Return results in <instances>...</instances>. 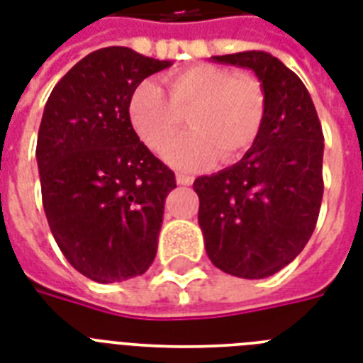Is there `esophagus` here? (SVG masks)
Here are the masks:
<instances>
[{
	"label": "esophagus",
	"mask_w": 363,
	"mask_h": 363,
	"mask_svg": "<svg viewBox=\"0 0 363 363\" xmlns=\"http://www.w3.org/2000/svg\"><path fill=\"white\" fill-rule=\"evenodd\" d=\"M177 182L182 186H190L194 182V177L188 175V173H177Z\"/></svg>",
	"instance_id": "1"
}]
</instances>
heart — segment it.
Listing matches in <instances>:
<instances>
[{"mask_svg": "<svg viewBox=\"0 0 363 363\" xmlns=\"http://www.w3.org/2000/svg\"><path fill=\"white\" fill-rule=\"evenodd\" d=\"M169 96L154 81H145L130 99V118L143 141L164 150L181 131L186 115L190 128L165 152L181 169H198L218 156L230 164L258 141L267 113L259 79L226 67L196 64L167 79Z\"/></svg>", "mask_w": 363, "mask_h": 363, "instance_id": "b5f03b06", "label": "heart"}]
</instances>
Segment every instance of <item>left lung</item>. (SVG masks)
<instances>
[{"instance_id": "obj_1", "label": "left lung", "mask_w": 363, "mask_h": 363, "mask_svg": "<svg viewBox=\"0 0 363 363\" xmlns=\"http://www.w3.org/2000/svg\"><path fill=\"white\" fill-rule=\"evenodd\" d=\"M248 67L267 98L258 141L232 167L198 177L199 228L213 264L228 275L265 279L286 267L315 232L324 181V135L307 88L262 50L213 56Z\"/></svg>"}]
</instances>
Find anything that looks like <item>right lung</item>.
<instances>
[{
    "label": "right lung",
    "mask_w": 363,
    "mask_h": 363,
    "mask_svg": "<svg viewBox=\"0 0 363 363\" xmlns=\"http://www.w3.org/2000/svg\"><path fill=\"white\" fill-rule=\"evenodd\" d=\"M169 65L128 47L99 48L60 79L43 111L35 158L48 226L67 262L101 284L143 275L156 258L177 181L139 141L130 99Z\"/></svg>",
    "instance_id": "add662e5"
}]
</instances>
